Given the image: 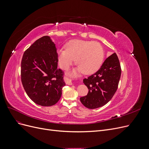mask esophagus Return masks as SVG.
<instances>
[{
  "mask_svg": "<svg viewBox=\"0 0 149 149\" xmlns=\"http://www.w3.org/2000/svg\"><path fill=\"white\" fill-rule=\"evenodd\" d=\"M64 79H65V83H66L67 84H68V85H72V82H71V80L70 79L68 78H66V77H65V78H64Z\"/></svg>",
  "mask_w": 149,
  "mask_h": 149,
  "instance_id": "1",
  "label": "esophagus"
}]
</instances>
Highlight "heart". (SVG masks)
Returning a JSON list of instances; mask_svg holds the SVG:
<instances>
[{"label":"heart","mask_w":149,"mask_h":149,"mask_svg":"<svg viewBox=\"0 0 149 149\" xmlns=\"http://www.w3.org/2000/svg\"><path fill=\"white\" fill-rule=\"evenodd\" d=\"M104 52L102 47L97 42L84 40H72L66 45V49L58 51L59 65L63 70H67L76 59L77 69L71 72L75 76L78 73L86 74L96 72L102 64Z\"/></svg>","instance_id":"b5f03b06"}]
</instances>
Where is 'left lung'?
Here are the masks:
<instances>
[{
	"label": "left lung",
	"mask_w": 149,
	"mask_h": 149,
	"mask_svg": "<svg viewBox=\"0 0 149 149\" xmlns=\"http://www.w3.org/2000/svg\"><path fill=\"white\" fill-rule=\"evenodd\" d=\"M121 68L119 58L114 53L107 58L96 73L83 79L88 88L86 96L80 97L88 109H96L109 102L118 88Z\"/></svg>",
	"instance_id": "left-lung-1"
}]
</instances>
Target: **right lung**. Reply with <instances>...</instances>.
Listing matches in <instances>:
<instances>
[{
  "label": "right lung",
  "mask_w": 149,
  "mask_h": 149,
  "mask_svg": "<svg viewBox=\"0 0 149 149\" xmlns=\"http://www.w3.org/2000/svg\"><path fill=\"white\" fill-rule=\"evenodd\" d=\"M55 44L48 36L38 39L24 52L21 80L28 96L42 106H52L60 100L65 86L64 73L58 68Z\"/></svg>",
  "instance_id": "add662e5"
}]
</instances>
